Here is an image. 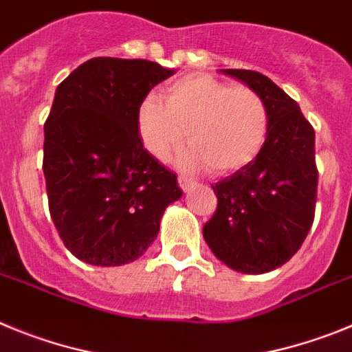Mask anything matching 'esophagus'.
Wrapping results in <instances>:
<instances>
[{
  "instance_id": "1",
  "label": "esophagus",
  "mask_w": 352,
  "mask_h": 352,
  "mask_svg": "<svg viewBox=\"0 0 352 352\" xmlns=\"http://www.w3.org/2000/svg\"><path fill=\"white\" fill-rule=\"evenodd\" d=\"M178 185H179V188H182L183 192H188V190H192V188H194L195 183L192 182L190 178H186V176H178Z\"/></svg>"
}]
</instances>
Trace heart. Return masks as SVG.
<instances>
[{
    "instance_id": "1",
    "label": "heart",
    "mask_w": 352,
    "mask_h": 352,
    "mask_svg": "<svg viewBox=\"0 0 352 352\" xmlns=\"http://www.w3.org/2000/svg\"><path fill=\"white\" fill-rule=\"evenodd\" d=\"M135 129L146 151L158 160L182 146L186 130L190 148L183 153V166H208L223 176L256 160L268 139L270 111L250 86L188 74L167 84L162 102L155 95L139 102Z\"/></svg>"
}]
</instances>
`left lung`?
I'll use <instances>...</instances> for the list:
<instances>
[{
  "label": "left lung",
  "mask_w": 352,
  "mask_h": 352,
  "mask_svg": "<svg viewBox=\"0 0 352 352\" xmlns=\"http://www.w3.org/2000/svg\"><path fill=\"white\" fill-rule=\"evenodd\" d=\"M256 89L270 111V132L250 166L214 183L217 211L203 236L217 259L259 275L287 263L309 234L316 213V132L300 105L254 70H222Z\"/></svg>",
  "instance_id": "8db88e82"
}]
</instances>
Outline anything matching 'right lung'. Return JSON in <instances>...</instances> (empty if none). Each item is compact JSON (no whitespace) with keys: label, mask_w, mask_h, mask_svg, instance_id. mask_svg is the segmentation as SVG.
I'll return each mask as SVG.
<instances>
[{"label":"right lung","mask_w":352,"mask_h":352,"mask_svg":"<svg viewBox=\"0 0 352 352\" xmlns=\"http://www.w3.org/2000/svg\"><path fill=\"white\" fill-rule=\"evenodd\" d=\"M176 74L148 60L93 58L58 86L43 125L49 211L65 247L93 266L139 259L183 195L142 146L135 111Z\"/></svg>","instance_id":"add662e5"}]
</instances>
